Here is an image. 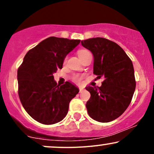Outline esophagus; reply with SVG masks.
<instances>
[{"instance_id":"obj_1","label":"esophagus","mask_w":154,"mask_h":154,"mask_svg":"<svg viewBox=\"0 0 154 154\" xmlns=\"http://www.w3.org/2000/svg\"><path fill=\"white\" fill-rule=\"evenodd\" d=\"M83 90H84V88L82 87H79V93H81V92L83 91Z\"/></svg>"}]
</instances>
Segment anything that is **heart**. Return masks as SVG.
Instances as JSON below:
<instances>
[{
  "mask_svg": "<svg viewBox=\"0 0 154 154\" xmlns=\"http://www.w3.org/2000/svg\"><path fill=\"white\" fill-rule=\"evenodd\" d=\"M88 52H89V51H86V50H80L78 51V53H77V54H78L79 57H80V56H82V55L85 54L86 53H88ZM82 79H83V76L79 75H75L72 77V81H73L74 82L77 83V84H81V83L82 82Z\"/></svg>",
  "mask_w": 154,
  "mask_h": 154,
  "instance_id": "obj_1",
  "label": "heart"
}]
</instances>
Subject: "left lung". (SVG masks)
Wrapping results in <instances>:
<instances>
[{
	"mask_svg": "<svg viewBox=\"0 0 154 154\" xmlns=\"http://www.w3.org/2000/svg\"><path fill=\"white\" fill-rule=\"evenodd\" d=\"M94 57L93 74L104 77L100 87L88 86L91 93L86 103L92 119L109 122L125 112L131 102L136 82L131 59L114 42L103 38L81 41Z\"/></svg>",
	"mask_w": 154,
	"mask_h": 154,
	"instance_id": "left-lung-1",
	"label": "left lung"
}]
</instances>
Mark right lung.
Segmentation results:
<instances>
[{
  "mask_svg": "<svg viewBox=\"0 0 154 154\" xmlns=\"http://www.w3.org/2000/svg\"><path fill=\"white\" fill-rule=\"evenodd\" d=\"M80 40L50 37L26 53L17 72L18 94L32 118L43 125H53L66 116L71 100L79 89L69 82L59 86L54 73L63 66L67 54Z\"/></svg>",
  "mask_w": 154,
  "mask_h": 154,
  "instance_id": "obj_1",
  "label": "right lung"
}]
</instances>
